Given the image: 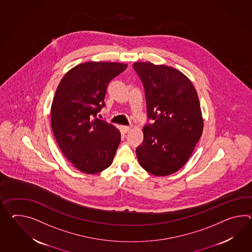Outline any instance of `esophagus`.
Wrapping results in <instances>:
<instances>
[{
	"label": "esophagus",
	"instance_id": "34e87169",
	"mask_svg": "<svg viewBox=\"0 0 252 252\" xmlns=\"http://www.w3.org/2000/svg\"><path fill=\"white\" fill-rule=\"evenodd\" d=\"M130 129H131V126H122V130H123L125 133H127L130 131Z\"/></svg>",
	"mask_w": 252,
	"mask_h": 252
}]
</instances>
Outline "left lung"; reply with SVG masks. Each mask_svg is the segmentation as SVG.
<instances>
[{"mask_svg":"<svg viewBox=\"0 0 252 252\" xmlns=\"http://www.w3.org/2000/svg\"><path fill=\"white\" fill-rule=\"evenodd\" d=\"M146 95L147 118L144 141L136 147L140 165L148 173L165 176L185 165L200 139L203 121L195 89L174 67L134 62Z\"/></svg>","mask_w":252,"mask_h":252,"instance_id":"1","label":"left lung"}]
</instances>
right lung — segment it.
Listing matches in <instances>:
<instances>
[{
    "label": "right lung",
    "instance_id": "1",
    "mask_svg": "<svg viewBox=\"0 0 252 252\" xmlns=\"http://www.w3.org/2000/svg\"><path fill=\"white\" fill-rule=\"evenodd\" d=\"M127 67L118 62H85L71 68L57 88L51 127L63 155L79 171L97 174L112 163L121 134L96 118L108 83Z\"/></svg>",
    "mask_w": 252,
    "mask_h": 252
}]
</instances>
